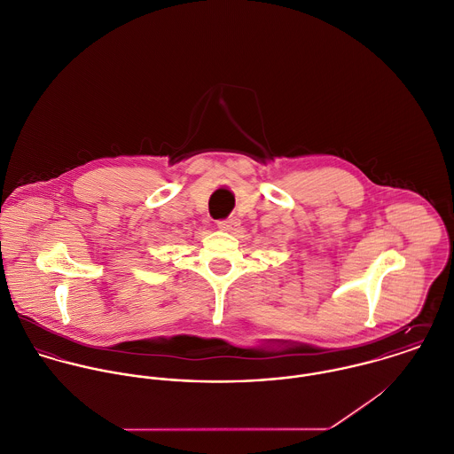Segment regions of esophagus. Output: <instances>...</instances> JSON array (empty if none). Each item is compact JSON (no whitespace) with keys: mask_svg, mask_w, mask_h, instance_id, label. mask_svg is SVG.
Masks as SVG:
<instances>
[{"mask_svg":"<svg viewBox=\"0 0 454 454\" xmlns=\"http://www.w3.org/2000/svg\"><path fill=\"white\" fill-rule=\"evenodd\" d=\"M218 227L222 229V231H227V232H232V231H236L238 227H239V220L236 218V216H231V218H225V220H220L218 222Z\"/></svg>","mask_w":454,"mask_h":454,"instance_id":"34e87169","label":"esophagus"}]
</instances>
